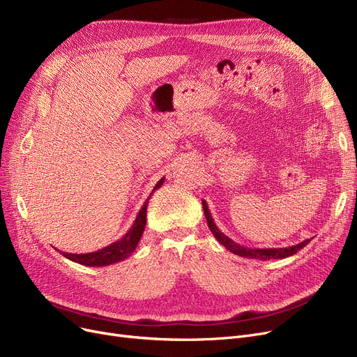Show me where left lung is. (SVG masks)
<instances>
[{
	"label": "left lung",
	"instance_id": "obj_1",
	"mask_svg": "<svg viewBox=\"0 0 357 357\" xmlns=\"http://www.w3.org/2000/svg\"><path fill=\"white\" fill-rule=\"evenodd\" d=\"M202 208H204V214H205V218H207V222H208V229L211 230V233L215 236V238L221 243V245L226 248L227 250H230L231 253L234 255H238L241 257H248V259H259V260H271V259H284V257H288V256H292L295 255L298 250H301L303 248H305L308 243L312 240V238H307L301 243H298V245L295 246H291V248H269V249H259V248H248V246H241L238 245V243L233 241L230 237H227L226 234H224L221 230H218V227L215 226V222L210 214V210H208V205L205 201H202Z\"/></svg>",
	"mask_w": 357,
	"mask_h": 357
}]
</instances>
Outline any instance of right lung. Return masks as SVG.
Instances as JSON below:
<instances>
[{
    "label": "right lung",
    "instance_id": "1",
    "mask_svg": "<svg viewBox=\"0 0 357 357\" xmlns=\"http://www.w3.org/2000/svg\"><path fill=\"white\" fill-rule=\"evenodd\" d=\"M165 182V178H162L156 185L155 188L152 191V194L159 190L162 183ZM152 194H150L147 197V199L144 201L143 207L140 208L133 226L130 227V230L117 241L111 243L109 246L107 248H102L97 252H91V253H81V255H75V253H62L65 257H68L69 260L72 261H77V264L79 265H85V266H108V265H112V264H117V261H121L124 259H127L131 253H133L139 245L140 241V237L144 231V227H146V214H147V204H149V199L150 197H152Z\"/></svg>",
    "mask_w": 357,
    "mask_h": 357
}]
</instances>
